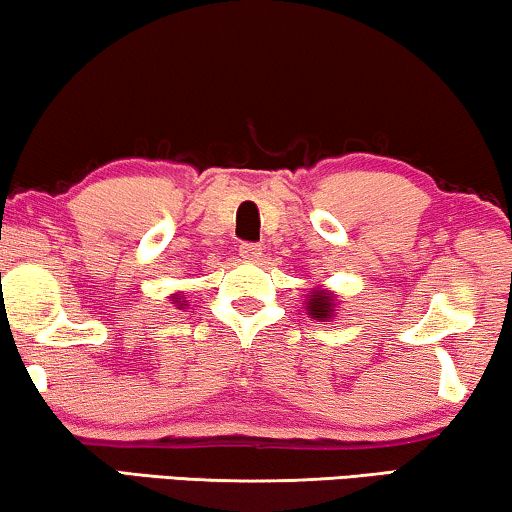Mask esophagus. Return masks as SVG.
I'll return each mask as SVG.
<instances>
[{
  "instance_id": "1",
  "label": "esophagus",
  "mask_w": 512,
  "mask_h": 512,
  "mask_svg": "<svg viewBox=\"0 0 512 512\" xmlns=\"http://www.w3.org/2000/svg\"><path fill=\"white\" fill-rule=\"evenodd\" d=\"M261 254H263L261 244H256V242H242L240 244V256L244 258V261H258Z\"/></svg>"
}]
</instances>
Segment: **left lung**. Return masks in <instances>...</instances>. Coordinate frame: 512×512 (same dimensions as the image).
<instances>
[{"mask_svg": "<svg viewBox=\"0 0 512 512\" xmlns=\"http://www.w3.org/2000/svg\"><path fill=\"white\" fill-rule=\"evenodd\" d=\"M307 310L314 319H326L333 314V296H328V293H314V296L307 300Z\"/></svg>", "mask_w": 512, "mask_h": 512, "instance_id": "1", "label": "left lung"}]
</instances>
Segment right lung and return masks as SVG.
Masks as SVG:
<instances>
[{
    "label": "right lung",
    "instance_id": "add662e5",
    "mask_svg": "<svg viewBox=\"0 0 512 512\" xmlns=\"http://www.w3.org/2000/svg\"><path fill=\"white\" fill-rule=\"evenodd\" d=\"M177 303H181V300H177Z\"/></svg>",
    "mask_w": 512,
    "mask_h": 512
}]
</instances>
